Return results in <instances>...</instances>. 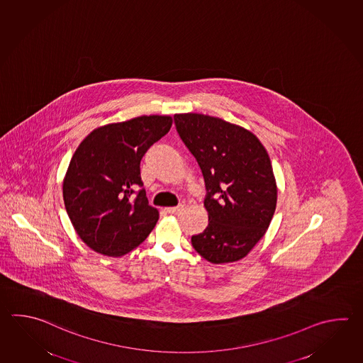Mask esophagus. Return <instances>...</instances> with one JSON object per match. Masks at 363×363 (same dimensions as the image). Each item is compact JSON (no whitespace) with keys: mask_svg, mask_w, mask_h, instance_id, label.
<instances>
[{"mask_svg":"<svg viewBox=\"0 0 363 363\" xmlns=\"http://www.w3.org/2000/svg\"><path fill=\"white\" fill-rule=\"evenodd\" d=\"M182 208H184V206H182V204H179L177 207L165 208V211H167L168 213H177V212H179Z\"/></svg>","mask_w":363,"mask_h":363,"instance_id":"esophagus-1","label":"esophagus"}]
</instances>
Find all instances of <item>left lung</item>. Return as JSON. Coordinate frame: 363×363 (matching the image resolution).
<instances>
[{"mask_svg":"<svg viewBox=\"0 0 363 363\" xmlns=\"http://www.w3.org/2000/svg\"><path fill=\"white\" fill-rule=\"evenodd\" d=\"M174 124L199 164L208 191V226L191 238V245L212 264L239 261L265 235L277 207L267 151L252 132L220 118L176 113Z\"/></svg>","mask_w":363,"mask_h":363,"instance_id":"obj_1","label":"left lung"}]
</instances>
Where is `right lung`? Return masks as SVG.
Wrapping results in <instances>:
<instances>
[{
  "mask_svg": "<svg viewBox=\"0 0 363 363\" xmlns=\"http://www.w3.org/2000/svg\"><path fill=\"white\" fill-rule=\"evenodd\" d=\"M170 116H138L99 126L88 134L69 162L63 200L82 242L104 256H124L148 237L159 211L142 189V157L169 132Z\"/></svg>",
  "mask_w": 363,
  "mask_h": 363,
  "instance_id": "right-lung-1",
  "label": "right lung"
}]
</instances>
